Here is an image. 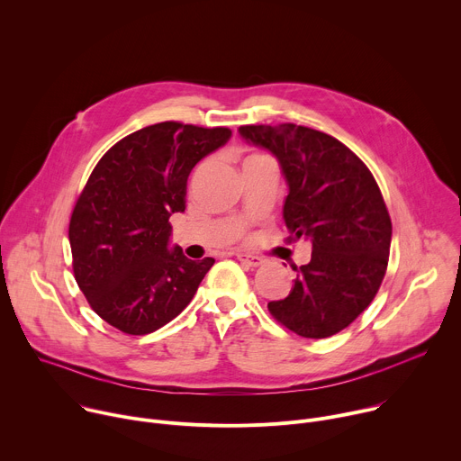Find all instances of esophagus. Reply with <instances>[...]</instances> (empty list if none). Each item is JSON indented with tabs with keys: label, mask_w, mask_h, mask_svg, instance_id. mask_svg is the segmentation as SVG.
Here are the masks:
<instances>
[{
	"label": "esophagus",
	"mask_w": 461,
	"mask_h": 461,
	"mask_svg": "<svg viewBox=\"0 0 461 461\" xmlns=\"http://www.w3.org/2000/svg\"><path fill=\"white\" fill-rule=\"evenodd\" d=\"M237 258L242 262L244 267H249V268H257V267L262 265V262H265L260 257L251 255V253H244V251H239V253H237Z\"/></svg>",
	"instance_id": "esophagus-1"
}]
</instances>
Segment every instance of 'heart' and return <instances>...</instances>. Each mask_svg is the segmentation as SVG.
<instances>
[{
    "label": "heart",
    "instance_id": "1",
    "mask_svg": "<svg viewBox=\"0 0 461 461\" xmlns=\"http://www.w3.org/2000/svg\"><path fill=\"white\" fill-rule=\"evenodd\" d=\"M253 157H262V155H251V157H248V158H253Z\"/></svg>",
    "mask_w": 461,
    "mask_h": 461
}]
</instances>
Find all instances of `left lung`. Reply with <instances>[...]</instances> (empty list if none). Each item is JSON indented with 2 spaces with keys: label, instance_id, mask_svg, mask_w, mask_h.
Returning <instances> with one entry per match:
<instances>
[{
  "label": "left lung",
  "instance_id": "8db88e82",
  "mask_svg": "<svg viewBox=\"0 0 461 461\" xmlns=\"http://www.w3.org/2000/svg\"><path fill=\"white\" fill-rule=\"evenodd\" d=\"M239 135L279 160L288 240L312 242L290 295L268 310L301 338H330L365 312L386 272L392 222L377 182L357 155L321 131L240 125Z\"/></svg>",
  "mask_w": 461,
  "mask_h": 461
}]
</instances>
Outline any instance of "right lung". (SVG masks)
Wrapping results in <instances>:
<instances>
[{
  "label": "right lung",
  "mask_w": 461,
  "mask_h": 461,
  "mask_svg": "<svg viewBox=\"0 0 461 461\" xmlns=\"http://www.w3.org/2000/svg\"><path fill=\"white\" fill-rule=\"evenodd\" d=\"M228 127L148 125L116 142L93 169L69 224L75 279L91 308L129 336L151 334L193 299L215 258L169 248L185 210L191 169L222 148Z\"/></svg>",
  "instance_id": "right-lung-1"
}]
</instances>
